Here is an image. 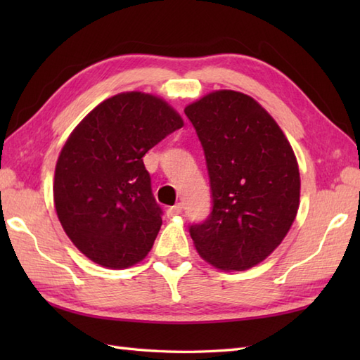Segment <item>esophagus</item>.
Returning <instances> with one entry per match:
<instances>
[{
	"instance_id": "1",
	"label": "esophagus",
	"mask_w": 360,
	"mask_h": 360,
	"mask_svg": "<svg viewBox=\"0 0 360 360\" xmlns=\"http://www.w3.org/2000/svg\"><path fill=\"white\" fill-rule=\"evenodd\" d=\"M182 213V204H176L173 207H168L167 209V217L168 218H173V217H178Z\"/></svg>"
}]
</instances>
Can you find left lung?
Returning <instances> with one entry per match:
<instances>
[{
  "instance_id": "obj_1",
  "label": "left lung",
  "mask_w": 360,
  "mask_h": 360,
  "mask_svg": "<svg viewBox=\"0 0 360 360\" xmlns=\"http://www.w3.org/2000/svg\"><path fill=\"white\" fill-rule=\"evenodd\" d=\"M202 145L212 212L190 236L223 271L262 263L285 238L300 202V173L277 122L254 98L231 89L186 106Z\"/></svg>"
}]
</instances>
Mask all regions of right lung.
Instances as JSON below:
<instances>
[{
    "label": "right lung",
    "mask_w": 360,
    "mask_h": 360,
    "mask_svg": "<svg viewBox=\"0 0 360 360\" xmlns=\"http://www.w3.org/2000/svg\"><path fill=\"white\" fill-rule=\"evenodd\" d=\"M182 125L162 98L133 91L106 98L75 127L57 160L53 202L83 255L110 269L147 257L162 210L142 158Z\"/></svg>",
    "instance_id": "add662e5"
}]
</instances>
